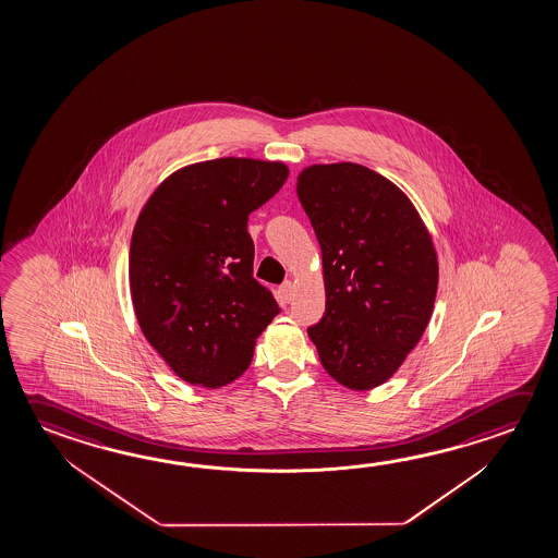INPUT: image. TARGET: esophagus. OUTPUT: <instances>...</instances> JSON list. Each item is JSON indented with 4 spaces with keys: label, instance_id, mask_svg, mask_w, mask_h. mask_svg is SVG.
<instances>
[{
    "label": "esophagus",
    "instance_id": "obj_1",
    "mask_svg": "<svg viewBox=\"0 0 558 558\" xmlns=\"http://www.w3.org/2000/svg\"><path fill=\"white\" fill-rule=\"evenodd\" d=\"M280 298H282L283 302L290 303L292 302L293 298V283L292 282H283L282 286H280Z\"/></svg>",
    "mask_w": 558,
    "mask_h": 558
}]
</instances>
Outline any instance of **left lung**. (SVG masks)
<instances>
[{"instance_id":"8db88e82","label":"left lung","mask_w":558,"mask_h":558,"mask_svg":"<svg viewBox=\"0 0 558 558\" xmlns=\"http://www.w3.org/2000/svg\"><path fill=\"white\" fill-rule=\"evenodd\" d=\"M298 196L319 241L325 315L307 329L327 374L354 391L387 381L428 325L438 258L418 211L364 165H313Z\"/></svg>"}]
</instances>
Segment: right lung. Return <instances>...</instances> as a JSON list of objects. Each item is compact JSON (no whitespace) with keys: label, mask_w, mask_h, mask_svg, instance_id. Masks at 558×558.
Instances as JSON below:
<instances>
[{"label":"right lung","mask_w":558,"mask_h":558,"mask_svg":"<svg viewBox=\"0 0 558 558\" xmlns=\"http://www.w3.org/2000/svg\"><path fill=\"white\" fill-rule=\"evenodd\" d=\"M288 179L276 161L221 157L165 179L130 243V292L140 329L186 384L223 387L253 360L280 313L253 278L248 214Z\"/></svg>","instance_id":"obj_1"}]
</instances>
